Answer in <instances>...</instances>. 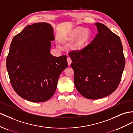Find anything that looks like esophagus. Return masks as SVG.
I'll list each match as a JSON object with an SVG mask.
<instances>
[{
    "instance_id": "esophagus-1",
    "label": "esophagus",
    "mask_w": 133,
    "mask_h": 133,
    "mask_svg": "<svg viewBox=\"0 0 133 133\" xmlns=\"http://www.w3.org/2000/svg\"><path fill=\"white\" fill-rule=\"evenodd\" d=\"M67 63H68V64H69V65H70L71 63H72V60H71V58H70V57H67Z\"/></svg>"
}]
</instances>
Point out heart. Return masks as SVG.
Listing matches in <instances>:
<instances>
[{
    "label": "heart",
    "mask_w": 133,
    "mask_h": 133,
    "mask_svg": "<svg viewBox=\"0 0 133 133\" xmlns=\"http://www.w3.org/2000/svg\"><path fill=\"white\" fill-rule=\"evenodd\" d=\"M91 37L90 31L82 27H76L62 36L64 42H71L75 40L73 48L76 50H82L85 48Z\"/></svg>",
    "instance_id": "b5f03b06"
}]
</instances>
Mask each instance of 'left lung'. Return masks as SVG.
I'll list each match as a JSON object with an SVG mask.
<instances>
[{
    "label": "left lung",
    "mask_w": 133,
    "mask_h": 133,
    "mask_svg": "<svg viewBox=\"0 0 133 133\" xmlns=\"http://www.w3.org/2000/svg\"><path fill=\"white\" fill-rule=\"evenodd\" d=\"M94 25L98 34L91 43L83 50L69 53L75 85L90 99L105 97L117 89L125 64L120 37L102 23Z\"/></svg>",
    "instance_id": "left-lung-1"
}]
</instances>
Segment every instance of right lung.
I'll use <instances>...</instances> for the list:
<instances>
[{"mask_svg": "<svg viewBox=\"0 0 133 133\" xmlns=\"http://www.w3.org/2000/svg\"><path fill=\"white\" fill-rule=\"evenodd\" d=\"M55 39L50 24L28 25L13 37L6 65L13 89L32 102L49 100L54 94L60 74L68 66L67 57L50 54Z\"/></svg>", "mask_w": 133, "mask_h": 133, "instance_id": "1", "label": "right lung"}]
</instances>
